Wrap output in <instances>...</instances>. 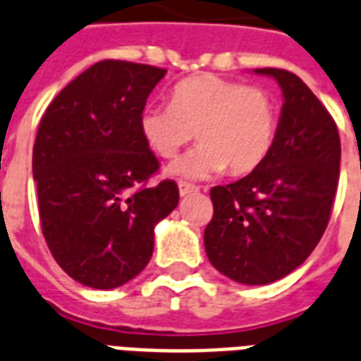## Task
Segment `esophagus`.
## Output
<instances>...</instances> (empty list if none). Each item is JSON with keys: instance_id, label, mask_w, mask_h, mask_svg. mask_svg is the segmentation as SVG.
I'll return each instance as SVG.
<instances>
[{"instance_id": "obj_1", "label": "esophagus", "mask_w": 361, "mask_h": 361, "mask_svg": "<svg viewBox=\"0 0 361 361\" xmlns=\"http://www.w3.org/2000/svg\"><path fill=\"white\" fill-rule=\"evenodd\" d=\"M178 187H180L181 197H189V195H192V192H199V187L191 185V183H187V181H180Z\"/></svg>"}]
</instances>
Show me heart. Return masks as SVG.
<instances>
[{"instance_id": "heart-1", "label": "heart", "mask_w": 361, "mask_h": 361, "mask_svg": "<svg viewBox=\"0 0 361 361\" xmlns=\"http://www.w3.org/2000/svg\"><path fill=\"white\" fill-rule=\"evenodd\" d=\"M276 125V104L265 89L212 73L187 77L169 106H145L140 115V134L162 159L178 157L197 132L199 147L169 169L192 180L227 166L235 176L255 170L271 153Z\"/></svg>"}]
</instances>
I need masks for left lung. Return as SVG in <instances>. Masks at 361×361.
I'll return each instance as SVG.
<instances>
[{
    "mask_svg": "<svg viewBox=\"0 0 361 361\" xmlns=\"http://www.w3.org/2000/svg\"><path fill=\"white\" fill-rule=\"evenodd\" d=\"M254 71L272 77L284 96L274 144L246 178L212 187L204 247L221 274L265 286L295 271L320 242L339 181L341 140L331 115L295 73Z\"/></svg>",
    "mask_w": 361,
    "mask_h": 361,
    "instance_id": "1",
    "label": "left lung"
}]
</instances>
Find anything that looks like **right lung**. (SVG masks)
Masks as SVG:
<instances>
[{
	"label": "right lung",
	"mask_w": 361,
	"mask_h": 361,
	"mask_svg": "<svg viewBox=\"0 0 361 361\" xmlns=\"http://www.w3.org/2000/svg\"><path fill=\"white\" fill-rule=\"evenodd\" d=\"M164 75L155 66L102 60L41 117L32 159L41 229L52 257L82 286L114 290L137 276L153 254L155 225L178 206L176 181L142 187L159 161L140 115Z\"/></svg>",
	"instance_id": "1"
}]
</instances>
